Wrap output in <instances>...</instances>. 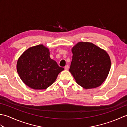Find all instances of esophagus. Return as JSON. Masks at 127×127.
Segmentation results:
<instances>
[{"instance_id":"obj_1","label":"esophagus","mask_w":127,"mask_h":127,"mask_svg":"<svg viewBox=\"0 0 127 127\" xmlns=\"http://www.w3.org/2000/svg\"><path fill=\"white\" fill-rule=\"evenodd\" d=\"M65 70H68V69H69V65H66L65 66Z\"/></svg>"}]
</instances>
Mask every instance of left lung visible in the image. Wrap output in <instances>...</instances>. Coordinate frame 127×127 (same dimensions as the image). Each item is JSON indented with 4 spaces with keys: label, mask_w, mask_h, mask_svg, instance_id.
Returning a JSON list of instances; mask_svg holds the SVG:
<instances>
[{
    "label": "left lung",
    "mask_w": 127,
    "mask_h": 127,
    "mask_svg": "<svg viewBox=\"0 0 127 127\" xmlns=\"http://www.w3.org/2000/svg\"><path fill=\"white\" fill-rule=\"evenodd\" d=\"M71 51L69 71L77 84L85 89L100 86L111 68V61L106 51L87 42L77 43Z\"/></svg>",
    "instance_id": "obj_1"
}]
</instances>
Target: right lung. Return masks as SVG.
<instances>
[{
    "label": "right lung",
    "instance_id": "obj_1",
    "mask_svg": "<svg viewBox=\"0 0 127 127\" xmlns=\"http://www.w3.org/2000/svg\"><path fill=\"white\" fill-rule=\"evenodd\" d=\"M64 69L50 58L49 50L42 45L29 48L17 63V71L21 79L34 90L46 89Z\"/></svg>",
    "mask_w": 127,
    "mask_h": 127
}]
</instances>
